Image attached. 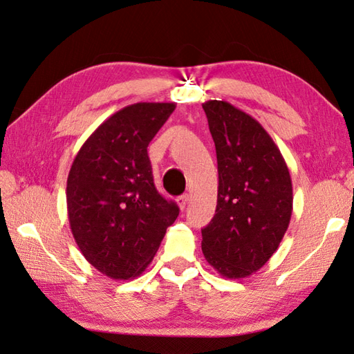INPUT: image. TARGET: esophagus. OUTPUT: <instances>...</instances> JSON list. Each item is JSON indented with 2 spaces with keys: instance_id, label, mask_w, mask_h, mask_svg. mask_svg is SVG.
I'll return each mask as SVG.
<instances>
[{
  "instance_id": "esophagus-1",
  "label": "esophagus",
  "mask_w": 354,
  "mask_h": 354,
  "mask_svg": "<svg viewBox=\"0 0 354 354\" xmlns=\"http://www.w3.org/2000/svg\"><path fill=\"white\" fill-rule=\"evenodd\" d=\"M177 204H178V207H180V209H185V207H186V204H187V201H189V195L187 194H183V195H180V196H177Z\"/></svg>"
}]
</instances>
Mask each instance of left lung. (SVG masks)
<instances>
[{
    "mask_svg": "<svg viewBox=\"0 0 354 354\" xmlns=\"http://www.w3.org/2000/svg\"><path fill=\"white\" fill-rule=\"evenodd\" d=\"M218 158V204L201 230L203 254L222 278L260 270L277 251L292 212L286 160L264 127L225 100L203 103Z\"/></svg>",
    "mask_w": 354,
    "mask_h": 354,
    "instance_id": "left-lung-1",
    "label": "left lung"
}]
</instances>
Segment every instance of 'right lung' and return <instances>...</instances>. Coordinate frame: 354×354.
<instances>
[{
    "label": "right lung",
    "instance_id": "right-lung-1",
    "mask_svg": "<svg viewBox=\"0 0 354 354\" xmlns=\"http://www.w3.org/2000/svg\"><path fill=\"white\" fill-rule=\"evenodd\" d=\"M176 103L117 111L82 144L67 177V214L80 251L111 279L145 270L178 216L153 182L147 147Z\"/></svg>",
    "mask_w": 354,
    "mask_h": 354
}]
</instances>
